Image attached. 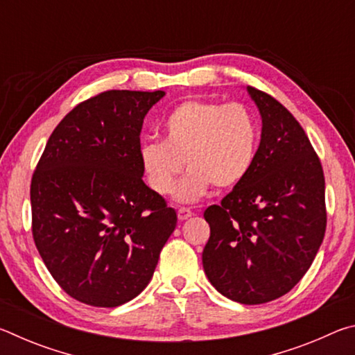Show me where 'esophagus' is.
Segmentation results:
<instances>
[{"label":"esophagus","mask_w":355,"mask_h":355,"mask_svg":"<svg viewBox=\"0 0 355 355\" xmlns=\"http://www.w3.org/2000/svg\"><path fill=\"white\" fill-rule=\"evenodd\" d=\"M177 214H178V219L180 220H186V219L191 218L192 211H191V209H188V208H180L178 211H177Z\"/></svg>","instance_id":"1"}]
</instances>
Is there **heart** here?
<instances>
[{
  "mask_svg": "<svg viewBox=\"0 0 355 355\" xmlns=\"http://www.w3.org/2000/svg\"><path fill=\"white\" fill-rule=\"evenodd\" d=\"M163 141L142 144V171L155 192L171 194L177 178L175 199L192 203L202 199L211 186L233 188L254 167L260 128L257 119L241 103L188 100L173 107L163 122Z\"/></svg>",
  "mask_w": 355,
  "mask_h": 355,
  "instance_id": "1",
  "label": "heart"
}]
</instances>
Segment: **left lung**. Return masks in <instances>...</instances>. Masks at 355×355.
Masks as SVG:
<instances>
[{"label": "left lung", "instance_id": "8db88e82", "mask_svg": "<svg viewBox=\"0 0 355 355\" xmlns=\"http://www.w3.org/2000/svg\"><path fill=\"white\" fill-rule=\"evenodd\" d=\"M261 116L254 167L205 209L209 239L202 263L208 280L239 304L284 296L304 277L326 233L320 158L293 114L271 95L248 86Z\"/></svg>", "mask_w": 355, "mask_h": 355}]
</instances>
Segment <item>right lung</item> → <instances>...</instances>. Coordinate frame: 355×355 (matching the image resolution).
<instances>
[{"mask_svg":"<svg viewBox=\"0 0 355 355\" xmlns=\"http://www.w3.org/2000/svg\"><path fill=\"white\" fill-rule=\"evenodd\" d=\"M166 92L106 91L75 106L31 180L33 236L59 286L119 307L148 285L177 213L144 183L141 130Z\"/></svg>","mask_w":355,"mask_h":355,"instance_id":"add662e5","label":"right lung"}]
</instances>
